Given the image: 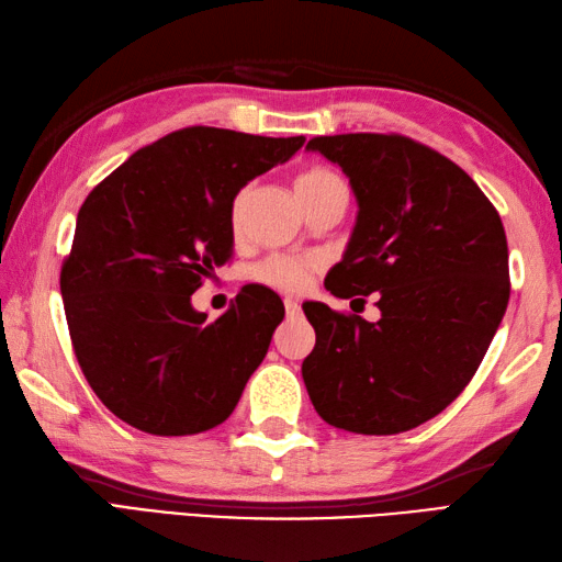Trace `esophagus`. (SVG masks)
<instances>
[{
  "mask_svg": "<svg viewBox=\"0 0 562 562\" xmlns=\"http://www.w3.org/2000/svg\"><path fill=\"white\" fill-rule=\"evenodd\" d=\"M284 312H288V316H300L302 306L294 300V296H284Z\"/></svg>",
  "mask_w": 562,
  "mask_h": 562,
  "instance_id": "obj_1",
  "label": "esophagus"
}]
</instances>
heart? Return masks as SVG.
<instances>
[{
    "label": "heart",
    "instance_id": "1",
    "mask_svg": "<svg viewBox=\"0 0 562 562\" xmlns=\"http://www.w3.org/2000/svg\"><path fill=\"white\" fill-rule=\"evenodd\" d=\"M294 190H296V198L302 200V205L308 207L314 205L316 200L333 193V190H345V183L336 171L328 169V166L316 164V166H308V169H304L294 178ZM248 198H250V188H241L232 200L229 224H232V232L236 234L241 232ZM316 266L318 262L312 258L274 254V256H268L266 260H260L254 268V280L282 292H302L308 284V280H312Z\"/></svg>",
    "mask_w": 562,
    "mask_h": 562
}]
</instances>
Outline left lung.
Wrapping results in <instances>:
<instances>
[{
	"label": "left lung",
	"instance_id": "left-lung-1",
	"mask_svg": "<svg viewBox=\"0 0 562 562\" xmlns=\"http://www.w3.org/2000/svg\"><path fill=\"white\" fill-rule=\"evenodd\" d=\"M350 178L360 214L326 290L379 292L376 324L306 302L316 348L302 376L316 413L357 435L427 423L473 379L509 302L495 205L445 154L405 135L308 139Z\"/></svg>",
	"mask_w": 562,
	"mask_h": 562
}]
</instances>
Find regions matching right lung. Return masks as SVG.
I'll return each mask as SVG.
<instances>
[{
	"instance_id": "right-lung-1",
	"label": "right lung",
	"mask_w": 562,
	"mask_h": 562,
	"mask_svg": "<svg viewBox=\"0 0 562 562\" xmlns=\"http://www.w3.org/2000/svg\"><path fill=\"white\" fill-rule=\"evenodd\" d=\"M302 145L183 127L137 149L83 200L59 292L81 372L123 423L183 437L234 413L284 318L282 300L246 284L207 321L190 294L234 254L238 190Z\"/></svg>"
}]
</instances>
